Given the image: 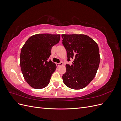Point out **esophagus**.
I'll return each instance as SVG.
<instances>
[{
	"label": "esophagus",
	"instance_id": "1",
	"mask_svg": "<svg viewBox=\"0 0 121 121\" xmlns=\"http://www.w3.org/2000/svg\"><path fill=\"white\" fill-rule=\"evenodd\" d=\"M63 63H62V62H60V63H57L56 64V65H57V67H60V66H61V65H63Z\"/></svg>",
	"mask_w": 121,
	"mask_h": 121
}]
</instances>
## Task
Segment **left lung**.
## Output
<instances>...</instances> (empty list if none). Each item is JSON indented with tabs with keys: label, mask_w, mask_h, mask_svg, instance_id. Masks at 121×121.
Segmentation results:
<instances>
[{
	"label": "left lung",
	"mask_w": 121,
	"mask_h": 121,
	"mask_svg": "<svg viewBox=\"0 0 121 121\" xmlns=\"http://www.w3.org/2000/svg\"><path fill=\"white\" fill-rule=\"evenodd\" d=\"M61 37L68 61L73 60L71 65H65L66 72L62 76L64 83L73 89L84 88L96 75L100 60L98 46L86 35L63 34Z\"/></svg>",
	"instance_id": "1"
}]
</instances>
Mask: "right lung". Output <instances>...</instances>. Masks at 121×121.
<instances>
[{"mask_svg":"<svg viewBox=\"0 0 121 121\" xmlns=\"http://www.w3.org/2000/svg\"><path fill=\"white\" fill-rule=\"evenodd\" d=\"M60 40V35L39 34L29 38L21 49L20 66L24 78L35 89L48 85L56 64L49 60L53 46Z\"/></svg>","mask_w":121,"mask_h":121,"instance_id":"obj_1","label":"right lung"}]
</instances>
